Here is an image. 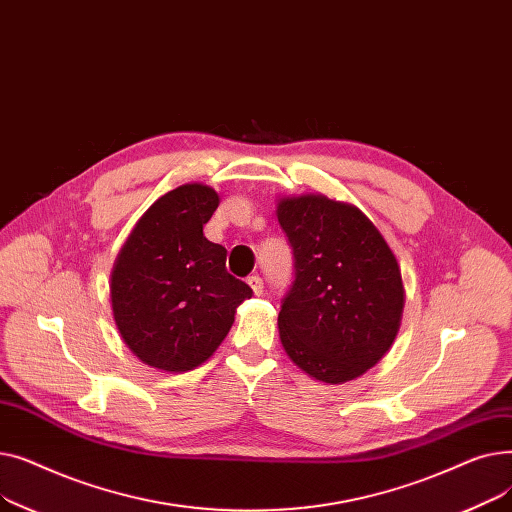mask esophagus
<instances>
[{
	"instance_id": "obj_1",
	"label": "esophagus",
	"mask_w": 512,
	"mask_h": 512,
	"mask_svg": "<svg viewBox=\"0 0 512 512\" xmlns=\"http://www.w3.org/2000/svg\"><path fill=\"white\" fill-rule=\"evenodd\" d=\"M247 284L251 286V290H253L255 294H263V280H261L259 276H249V278H247Z\"/></svg>"
}]
</instances>
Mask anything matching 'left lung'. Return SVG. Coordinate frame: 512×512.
Masks as SVG:
<instances>
[{
	"label": "left lung",
	"instance_id": "left-lung-1",
	"mask_svg": "<svg viewBox=\"0 0 512 512\" xmlns=\"http://www.w3.org/2000/svg\"><path fill=\"white\" fill-rule=\"evenodd\" d=\"M294 282L278 315L288 359L309 378L344 384L380 363L405 309L400 265L367 215L326 195L278 199Z\"/></svg>",
	"mask_w": 512,
	"mask_h": 512
}]
</instances>
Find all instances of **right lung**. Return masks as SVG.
<instances>
[{"label":"right lung","mask_w":512,"mask_h":512,"mask_svg":"<svg viewBox=\"0 0 512 512\" xmlns=\"http://www.w3.org/2000/svg\"><path fill=\"white\" fill-rule=\"evenodd\" d=\"M220 195L201 182L159 197L134 224L110 278L120 338L141 363L182 373L205 363L253 290L226 272V249L203 236Z\"/></svg>","instance_id":"obj_1"}]
</instances>
